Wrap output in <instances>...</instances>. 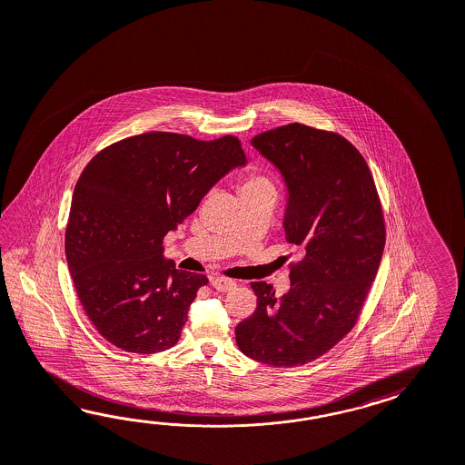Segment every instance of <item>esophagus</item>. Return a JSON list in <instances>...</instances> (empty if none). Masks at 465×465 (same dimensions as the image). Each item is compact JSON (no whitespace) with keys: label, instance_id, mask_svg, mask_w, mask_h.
Returning <instances> with one entry per match:
<instances>
[{"label":"esophagus","instance_id":"esophagus-1","mask_svg":"<svg viewBox=\"0 0 465 465\" xmlns=\"http://www.w3.org/2000/svg\"><path fill=\"white\" fill-rule=\"evenodd\" d=\"M210 283H212V287L216 289L218 292H228V291L235 289V285H237L233 281L225 279V277H212V279H210Z\"/></svg>","mask_w":465,"mask_h":465}]
</instances>
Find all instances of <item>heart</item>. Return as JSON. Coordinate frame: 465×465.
<instances>
[{
  "label": "heart",
  "instance_id": "obj_1",
  "mask_svg": "<svg viewBox=\"0 0 465 465\" xmlns=\"http://www.w3.org/2000/svg\"><path fill=\"white\" fill-rule=\"evenodd\" d=\"M242 192L273 193V184L265 176H250L249 180L242 184Z\"/></svg>",
  "mask_w": 465,
  "mask_h": 465
}]
</instances>
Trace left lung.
Returning a JSON list of instances; mask_svg holds the SVG:
<instances>
[{"instance_id": "left-lung-1", "label": "left lung", "mask_w": 465, "mask_h": 465, "mask_svg": "<svg viewBox=\"0 0 465 465\" xmlns=\"http://www.w3.org/2000/svg\"><path fill=\"white\" fill-rule=\"evenodd\" d=\"M250 143L282 176L283 232L301 259L282 297L252 283L257 309L235 338L252 360L291 368L351 331L381 262L385 222L368 164L344 137L294 123Z\"/></svg>"}]
</instances>
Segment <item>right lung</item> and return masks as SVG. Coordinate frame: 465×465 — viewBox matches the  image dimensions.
I'll use <instances>...</instances> for the list:
<instances>
[{"label": "right lung", "instance_id": "right-lung-1", "mask_svg": "<svg viewBox=\"0 0 465 465\" xmlns=\"http://www.w3.org/2000/svg\"><path fill=\"white\" fill-rule=\"evenodd\" d=\"M247 158L237 137L146 133L104 149L75 184L65 257L80 304L119 350L153 354L182 336L206 275L164 257L163 238Z\"/></svg>", "mask_w": 465, "mask_h": 465}]
</instances>
